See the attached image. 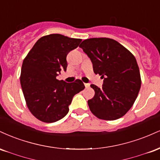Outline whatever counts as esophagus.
Here are the masks:
<instances>
[{
  "instance_id": "obj_1",
  "label": "esophagus",
  "mask_w": 160,
  "mask_h": 160,
  "mask_svg": "<svg viewBox=\"0 0 160 160\" xmlns=\"http://www.w3.org/2000/svg\"><path fill=\"white\" fill-rule=\"evenodd\" d=\"M84 85H85L86 88H89V86H90V84L89 83H84Z\"/></svg>"
}]
</instances>
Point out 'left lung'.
Returning a JSON list of instances; mask_svg holds the SVG:
<instances>
[{
	"instance_id": "obj_1",
	"label": "left lung",
	"mask_w": 160,
	"mask_h": 160,
	"mask_svg": "<svg viewBox=\"0 0 160 160\" xmlns=\"http://www.w3.org/2000/svg\"><path fill=\"white\" fill-rule=\"evenodd\" d=\"M80 47L90 58L95 74L104 79L102 88L91 85L95 95L88 101L89 109L102 120L120 118L132 107L141 88L135 56L120 43L107 38L85 40Z\"/></svg>"
}]
</instances>
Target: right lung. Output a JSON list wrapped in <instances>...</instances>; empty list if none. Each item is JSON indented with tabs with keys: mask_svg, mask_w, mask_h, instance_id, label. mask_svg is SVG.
Masks as SVG:
<instances>
[{
	"mask_svg": "<svg viewBox=\"0 0 160 160\" xmlns=\"http://www.w3.org/2000/svg\"><path fill=\"white\" fill-rule=\"evenodd\" d=\"M81 41L59 34L42 37L24 59L22 89L29 111L40 121L54 122L65 117L73 97L85 88L80 80L69 83L56 78L62 70L66 71L67 55Z\"/></svg>",
	"mask_w": 160,
	"mask_h": 160,
	"instance_id": "obj_1",
	"label": "right lung"
}]
</instances>
